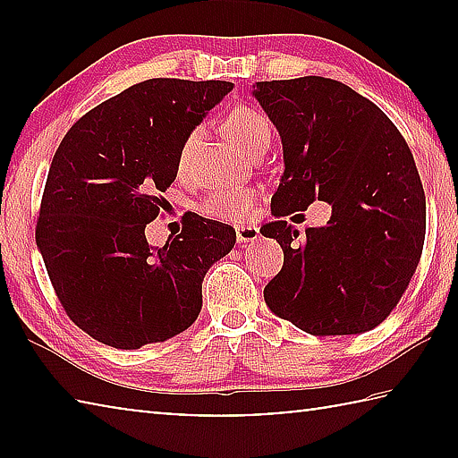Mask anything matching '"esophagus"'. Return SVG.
Listing matches in <instances>:
<instances>
[{"instance_id":"obj_1","label":"esophagus","mask_w":458,"mask_h":458,"mask_svg":"<svg viewBox=\"0 0 458 458\" xmlns=\"http://www.w3.org/2000/svg\"><path fill=\"white\" fill-rule=\"evenodd\" d=\"M260 230L257 224H240V226H236V240L238 244H248V242H254V240L259 238Z\"/></svg>"}]
</instances>
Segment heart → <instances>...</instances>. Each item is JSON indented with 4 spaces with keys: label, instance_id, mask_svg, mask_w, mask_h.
<instances>
[{
    "label": "heart",
    "instance_id": "heart-1",
    "mask_svg": "<svg viewBox=\"0 0 458 458\" xmlns=\"http://www.w3.org/2000/svg\"><path fill=\"white\" fill-rule=\"evenodd\" d=\"M226 127L230 131V135L240 143V147L250 155L262 149V147H268L270 135H273V127H270L268 117L254 106H240L236 111H232ZM198 139L199 129L190 131L188 137L183 139L180 157H177V167H180V172L188 167L191 151L193 147H196ZM252 201L254 191L250 190H218L204 198V201L199 204V210L206 216H210V218L240 220L252 210Z\"/></svg>",
    "mask_w": 458,
    "mask_h": 458
}]
</instances>
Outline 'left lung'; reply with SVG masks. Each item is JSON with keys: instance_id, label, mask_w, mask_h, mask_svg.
<instances>
[{"instance_id": "1", "label": "left lung", "mask_w": 458, "mask_h": 458, "mask_svg": "<svg viewBox=\"0 0 458 458\" xmlns=\"http://www.w3.org/2000/svg\"><path fill=\"white\" fill-rule=\"evenodd\" d=\"M254 97L284 155L270 201L276 220L260 228L284 252L267 305L311 335L374 329L396 309L424 246L426 198L406 139L382 108L323 76L257 82ZM315 199L330 201L332 218L301 239L284 216Z\"/></svg>"}]
</instances>
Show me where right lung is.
Instances as JSON below:
<instances>
[{
    "mask_svg": "<svg viewBox=\"0 0 458 458\" xmlns=\"http://www.w3.org/2000/svg\"><path fill=\"white\" fill-rule=\"evenodd\" d=\"M230 90L143 81L82 114L54 153L36 242L62 309L100 344L139 350L198 319L201 281L234 228L185 214L182 234L153 248L145 226L164 208L183 139Z\"/></svg>",
    "mask_w": 458,
    "mask_h": 458,
    "instance_id": "obj_1",
    "label": "right lung"
}]
</instances>
